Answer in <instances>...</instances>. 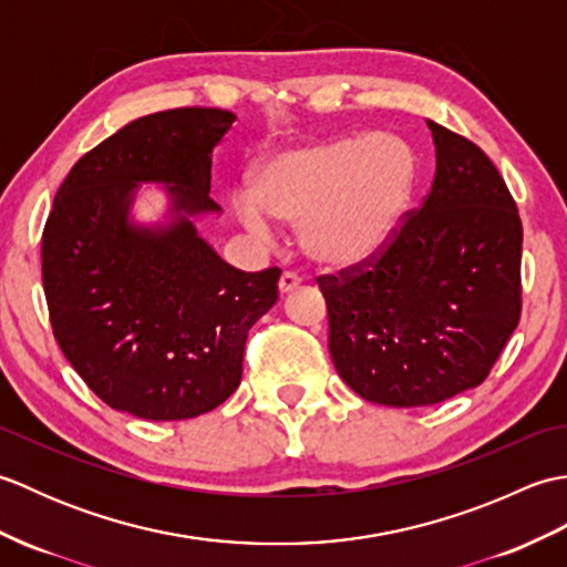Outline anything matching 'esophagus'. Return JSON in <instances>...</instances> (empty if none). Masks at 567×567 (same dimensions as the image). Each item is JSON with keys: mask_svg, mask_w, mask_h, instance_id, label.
<instances>
[{"mask_svg": "<svg viewBox=\"0 0 567 567\" xmlns=\"http://www.w3.org/2000/svg\"><path fill=\"white\" fill-rule=\"evenodd\" d=\"M299 282H302V280H299V275L287 270V272L280 275V282H277V287H280V295H287V292H292Z\"/></svg>", "mask_w": 567, "mask_h": 567, "instance_id": "1", "label": "esophagus"}]
</instances>
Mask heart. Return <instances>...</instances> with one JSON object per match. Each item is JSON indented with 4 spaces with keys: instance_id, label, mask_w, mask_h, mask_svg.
Returning a JSON list of instances; mask_svg holds the SVG:
<instances>
[{
    "instance_id": "1",
    "label": "heart",
    "mask_w": 567,
    "mask_h": 567,
    "mask_svg": "<svg viewBox=\"0 0 567 567\" xmlns=\"http://www.w3.org/2000/svg\"><path fill=\"white\" fill-rule=\"evenodd\" d=\"M414 183V151L400 136L299 143L270 153L252 171L250 195L236 197V214L258 234H268V216L297 226L311 260L343 270L390 246Z\"/></svg>"
}]
</instances>
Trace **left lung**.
Returning <instances> with one entry per match:
<instances>
[{"instance_id":"left-lung-1","label":"left lung","mask_w":567,"mask_h":567,"mask_svg":"<svg viewBox=\"0 0 567 567\" xmlns=\"http://www.w3.org/2000/svg\"><path fill=\"white\" fill-rule=\"evenodd\" d=\"M436 175L378 258L317 277L343 382L384 406L483 384L522 317V219L483 148L436 122Z\"/></svg>"}]
</instances>
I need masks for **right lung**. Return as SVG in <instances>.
<instances>
[{"mask_svg":"<svg viewBox=\"0 0 567 567\" xmlns=\"http://www.w3.org/2000/svg\"><path fill=\"white\" fill-rule=\"evenodd\" d=\"M236 116L185 106L126 124L84 153L55 192L41 238L53 336L84 384L148 421L207 414L240 384L252 323L277 302L280 268L236 270L189 216L209 197L212 151ZM138 182H163L171 227H136Z\"/></svg>","mask_w":567,"mask_h":567,"instance_id":"1","label":"right lung"}]
</instances>
